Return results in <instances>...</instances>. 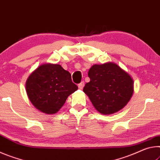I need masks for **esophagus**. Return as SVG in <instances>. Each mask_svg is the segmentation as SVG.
Listing matches in <instances>:
<instances>
[{"label":"esophagus","mask_w":160,"mask_h":160,"mask_svg":"<svg viewBox=\"0 0 160 160\" xmlns=\"http://www.w3.org/2000/svg\"><path fill=\"white\" fill-rule=\"evenodd\" d=\"M84 84H85L84 82H82L80 83H78V88H79V89H82V88H83V86H84Z\"/></svg>","instance_id":"obj_1"}]
</instances>
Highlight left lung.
I'll return each mask as SVG.
<instances>
[{
  "instance_id": "8db88e82",
  "label": "left lung",
  "mask_w": 160,
  "mask_h": 160,
  "mask_svg": "<svg viewBox=\"0 0 160 160\" xmlns=\"http://www.w3.org/2000/svg\"><path fill=\"white\" fill-rule=\"evenodd\" d=\"M90 82L83 92L98 112L112 114L126 105L133 93V80L130 76L114 63L95 64L88 73Z\"/></svg>"
}]
</instances>
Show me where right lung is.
Wrapping results in <instances>:
<instances>
[{"instance_id":"add662e5","label":"right lung","mask_w":160,"mask_h":160,"mask_svg":"<svg viewBox=\"0 0 160 160\" xmlns=\"http://www.w3.org/2000/svg\"><path fill=\"white\" fill-rule=\"evenodd\" d=\"M71 74L59 64L41 65L26 82L28 98L36 108L47 114L56 113L70 94L77 90Z\"/></svg>"}]
</instances>
